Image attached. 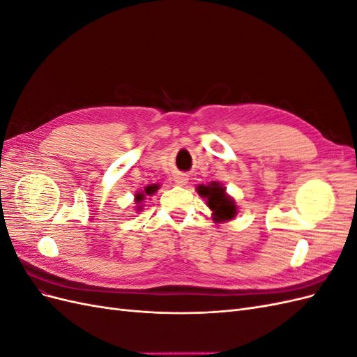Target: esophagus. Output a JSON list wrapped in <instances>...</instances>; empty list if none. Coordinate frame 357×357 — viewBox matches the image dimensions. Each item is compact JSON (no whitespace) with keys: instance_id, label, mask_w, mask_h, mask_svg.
<instances>
[{"instance_id":"34e87169","label":"esophagus","mask_w":357,"mask_h":357,"mask_svg":"<svg viewBox=\"0 0 357 357\" xmlns=\"http://www.w3.org/2000/svg\"><path fill=\"white\" fill-rule=\"evenodd\" d=\"M188 180H189V178H188L186 174H177V176L174 177V181H176L177 186H186Z\"/></svg>"}]
</instances>
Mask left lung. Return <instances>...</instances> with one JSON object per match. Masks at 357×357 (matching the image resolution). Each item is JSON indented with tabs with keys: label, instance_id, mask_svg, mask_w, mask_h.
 Returning <instances> with one entry per match:
<instances>
[{
	"label": "left lung",
	"instance_id": "obj_1",
	"mask_svg": "<svg viewBox=\"0 0 357 357\" xmlns=\"http://www.w3.org/2000/svg\"><path fill=\"white\" fill-rule=\"evenodd\" d=\"M197 192L205 199L215 223L229 222L238 214V205L219 181H211L210 185H199L197 186Z\"/></svg>",
	"mask_w": 357,
	"mask_h": 357
}]
</instances>
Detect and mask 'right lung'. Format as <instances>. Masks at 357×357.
Returning <instances> with one entry per match:
<instances>
[{"label":"right lung","instance_id":"right-lung-1","mask_svg":"<svg viewBox=\"0 0 357 357\" xmlns=\"http://www.w3.org/2000/svg\"><path fill=\"white\" fill-rule=\"evenodd\" d=\"M160 186L159 185H149V186H146L144 188V190H142V192H137L135 193V211H142L143 210V202H144V199H146V197L147 195H155V193L158 192V189H159Z\"/></svg>","mask_w":357,"mask_h":357}]
</instances>
